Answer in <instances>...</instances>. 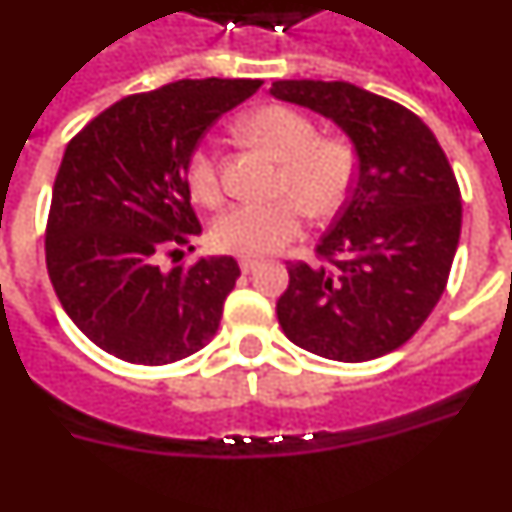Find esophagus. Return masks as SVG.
<instances>
[{"mask_svg":"<svg viewBox=\"0 0 512 512\" xmlns=\"http://www.w3.org/2000/svg\"><path fill=\"white\" fill-rule=\"evenodd\" d=\"M256 266H259V261H253V259H243L241 261V271H243V274H251V271L256 269Z\"/></svg>","mask_w":512,"mask_h":512,"instance_id":"1","label":"esophagus"}]
</instances>
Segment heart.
I'll return each instance as SVG.
<instances>
[{"mask_svg": "<svg viewBox=\"0 0 512 512\" xmlns=\"http://www.w3.org/2000/svg\"><path fill=\"white\" fill-rule=\"evenodd\" d=\"M253 146L279 161L277 202H243L225 210L212 223L210 241L217 251L259 259L279 251L302 233L305 210L328 217L346 202L356 174L354 148L341 138H320L310 117L266 104L241 122ZM187 187L200 205H217L223 197L220 158L212 146L194 148L187 161Z\"/></svg>", "mask_w": 512, "mask_h": 512, "instance_id": "obj_1", "label": "heart"}]
</instances>
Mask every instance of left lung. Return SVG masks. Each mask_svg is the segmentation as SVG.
<instances>
[{
    "instance_id": "8db88e82",
    "label": "left lung",
    "mask_w": 512,
    "mask_h": 512,
    "mask_svg": "<svg viewBox=\"0 0 512 512\" xmlns=\"http://www.w3.org/2000/svg\"><path fill=\"white\" fill-rule=\"evenodd\" d=\"M269 92L330 117L359 156L354 192L318 243L323 264L289 261L279 325L323 359H379L415 336L449 282L461 233L449 158L415 112L348 81H274Z\"/></svg>"
}]
</instances>
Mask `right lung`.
Segmentation results:
<instances>
[{"label":"right lung","mask_w":512,"mask_h":512,"mask_svg":"<svg viewBox=\"0 0 512 512\" xmlns=\"http://www.w3.org/2000/svg\"><path fill=\"white\" fill-rule=\"evenodd\" d=\"M261 79H182L130 94L71 138L53 184L45 266L63 310L107 354L164 366L215 336L241 277L230 256L164 271L202 233L187 161L223 112Z\"/></svg>","instance_id":"obj_1"}]
</instances>
